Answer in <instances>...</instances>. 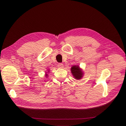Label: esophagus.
I'll return each mask as SVG.
<instances>
[{
  "label": "esophagus",
  "instance_id": "esophagus-1",
  "mask_svg": "<svg viewBox=\"0 0 126 126\" xmlns=\"http://www.w3.org/2000/svg\"><path fill=\"white\" fill-rule=\"evenodd\" d=\"M57 66L60 68H63L64 66H63V64L62 63H58L57 65Z\"/></svg>",
  "mask_w": 126,
  "mask_h": 126
}]
</instances>
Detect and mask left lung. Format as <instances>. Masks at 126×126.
Returning <instances> with one entry per match:
<instances>
[{"mask_svg":"<svg viewBox=\"0 0 126 126\" xmlns=\"http://www.w3.org/2000/svg\"><path fill=\"white\" fill-rule=\"evenodd\" d=\"M71 72L73 77L77 80L81 79L84 75L82 69L78 65H75L71 66Z\"/></svg>","mask_w":126,"mask_h":126,"instance_id":"obj_1","label":"left lung"}]
</instances>
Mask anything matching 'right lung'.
<instances>
[{
	"label": "right lung",
	"instance_id": "right-lung-1",
	"mask_svg": "<svg viewBox=\"0 0 126 126\" xmlns=\"http://www.w3.org/2000/svg\"><path fill=\"white\" fill-rule=\"evenodd\" d=\"M49 70H47V72H46V73H45V77H47V76H48V73H49Z\"/></svg>",
	"mask_w": 126,
	"mask_h": 126
}]
</instances>
